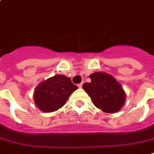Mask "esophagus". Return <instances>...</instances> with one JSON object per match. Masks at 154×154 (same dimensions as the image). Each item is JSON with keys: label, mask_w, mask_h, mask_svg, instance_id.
I'll use <instances>...</instances> for the list:
<instances>
[{"label": "esophagus", "mask_w": 154, "mask_h": 154, "mask_svg": "<svg viewBox=\"0 0 154 154\" xmlns=\"http://www.w3.org/2000/svg\"><path fill=\"white\" fill-rule=\"evenodd\" d=\"M82 83H79V84H78V88H82Z\"/></svg>", "instance_id": "obj_1"}]
</instances>
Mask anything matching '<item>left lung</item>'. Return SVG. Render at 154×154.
<instances>
[{"mask_svg":"<svg viewBox=\"0 0 154 154\" xmlns=\"http://www.w3.org/2000/svg\"><path fill=\"white\" fill-rule=\"evenodd\" d=\"M89 77L91 82H85L82 88L96 107L108 113L120 110L125 102L126 94L114 77L106 72H94Z\"/></svg>","mask_w":154,"mask_h":154,"instance_id":"left-lung-1","label":"left lung"}]
</instances>
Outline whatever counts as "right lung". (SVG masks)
I'll return each mask as SVG.
<instances>
[{"label":"right lung","mask_w":154,"mask_h":154,"mask_svg":"<svg viewBox=\"0 0 154 154\" xmlns=\"http://www.w3.org/2000/svg\"><path fill=\"white\" fill-rule=\"evenodd\" d=\"M69 77L57 75L36 87L34 92V101L36 106L43 112L57 111L66 103L69 96L77 90Z\"/></svg>","instance_id":"1"}]
</instances>
